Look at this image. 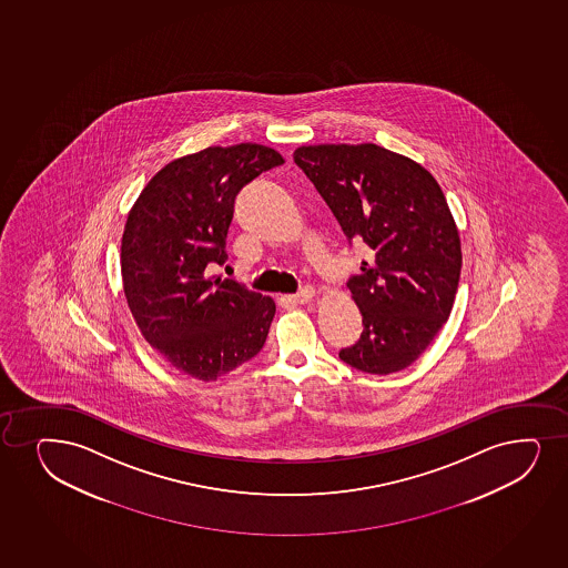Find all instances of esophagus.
Here are the masks:
<instances>
[{"label": "esophagus", "instance_id": "1", "mask_svg": "<svg viewBox=\"0 0 568 568\" xmlns=\"http://www.w3.org/2000/svg\"><path fill=\"white\" fill-rule=\"evenodd\" d=\"M314 295H316V292H314V287L307 286L303 287L300 294L290 295L287 300L294 301V303H300V305H305V303H308V301L314 300Z\"/></svg>", "mask_w": 568, "mask_h": 568}]
</instances>
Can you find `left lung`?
<instances>
[{"instance_id":"left-lung-1","label":"left lung","mask_w":568,"mask_h":568,"mask_svg":"<svg viewBox=\"0 0 568 568\" xmlns=\"http://www.w3.org/2000/svg\"><path fill=\"white\" fill-rule=\"evenodd\" d=\"M294 161L346 239L369 252L348 281L364 332L339 358L373 375L402 372L428 348L457 295L463 250L444 191L423 164L377 144L301 145Z\"/></svg>"}]
</instances>
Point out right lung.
I'll list each match as a JSON object with an SVG mask.
<instances>
[{
    "mask_svg": "<svg viewBox=\"0 0 568 568\" xmlns=\"http://www.w3.org/2000/svg\"><path fill=\"white\" fill-rule=\"evenodd\" d=\"M284 156L236 144L178 156L132 204L121 239V276L132 318L174 369L217 381L254 358L273 322V297L209 276L227 260L225 239L239 191Z\"/></svg>",
    "mask_w": 568,
    "mask_h": 568,
    "instance_id": "right-lung-1",
    "label": "right lung"
}]
</instances>
